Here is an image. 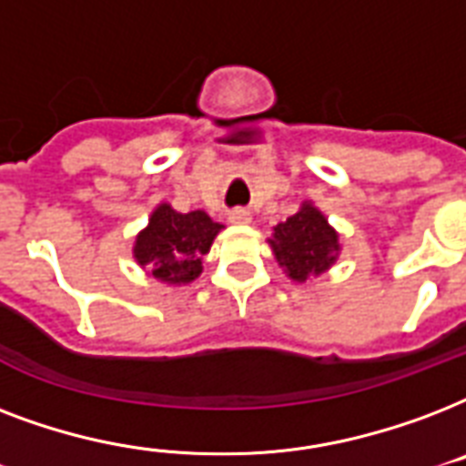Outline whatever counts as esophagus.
Segmentation results:
<instances>
[{
	"label": "esophagus",
	"instance_id": "obj_1",
	"mask_svg": "<svg viewBox=\"0 0 466 466\" xmlns=\"http://www.w3.org/2000/svg\"><path fill=\"white\" fill-rule=\"evenodd\" d=\"M250 218L252 214L248 208H236V211H230V221L240 223V226H243V223H250Z\"/></svg>",
	"mask_w": 466,
	"mask_h": 466
}]
</instances>
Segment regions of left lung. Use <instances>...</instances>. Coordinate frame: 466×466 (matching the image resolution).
<instances>
[{
  "mask_svg": "<svg viewBox=\"0 0 466 466\" xmlns=\"http://www.w3.org/2000/svg\"><path fill=\"white\" fill-rule=\"evenodd\" d=\"M269 245L279 267L294 282H306L330 269L340 252L338 233L311 201H304L297 214L274 226Z\"/></svg>",
  "mask_w": 466,
  "mask_h": 466,
  "instance_id": "8db88e82",
  "label": "left lung"
}]
</instances>
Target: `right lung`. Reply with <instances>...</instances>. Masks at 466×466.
I'll list each match as a JSON object with an SVG mask.
<instances>
[{
  "label": "right lung",
  "instance_id": "1",
  "mask_svg": "<svg viewBox=\"0 0 466 466\" xmlns=\"http://www.w3.org/2000/svg\"><path fill=\"white\" fill-rule=\"evenodd\" d=\"M223 226L207 211L179 214L169 204L155 208L133 243V258L165 284H189L201 274V259Z\"/></svg>",
  "mask_w": 466,
  "mask_h": 466
}]
</instances>
